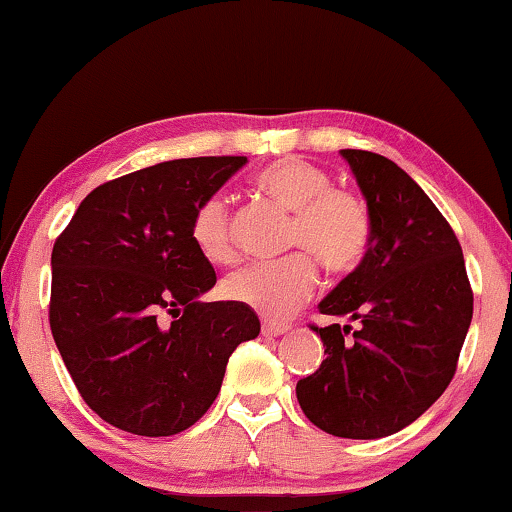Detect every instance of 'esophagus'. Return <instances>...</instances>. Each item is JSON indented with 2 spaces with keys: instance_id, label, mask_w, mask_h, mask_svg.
Segmentation results:
<instances>
[{
  "instance_id": "1",
  "label": "esophagus",
  "mask_w": 512,
  "mask_h": 512,
  "mask_svg": "<svg viewBox=\"0 0 512 512\" xmlns=\"http://www.w3.org/2000/svg\"><path fill=\"white\" fill-rule=\"evenodd\" d=\"M286 331H289V326L286 324H272V321H263V335H270V338L275 335L277 338V335H284Z\"/></svg>"
}]
</instances>
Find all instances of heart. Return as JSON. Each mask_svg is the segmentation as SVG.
<instances>
[{
    "label": "heart",
    "instance_id": "obj_1",
    "mask_svg": "<svg viewBox=\"0 0 512 512\" xmlns=\"http://www.w3.org/2000/svg\"><path fill=\"white\" fill-rule=\"evenodd\" d=\"M256 188L291 209L286 247L300 249L277 261H254L223 279V293L235 303L270 319H286L317 289L318 258L335 275H349L366 261L373 242L368 202L352 188L331 186L321 167L282 158L256 174ZM193 244L207 261L226 263L235 256L233 214L223 195H209L191 221Z\"/></svg>",
    "mask_w": 512,
    "mask_h": 512
}]
</instances>
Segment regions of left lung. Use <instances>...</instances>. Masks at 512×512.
<instances>
[{
	"instance_id": "8db88e82",
	"label": "left lung",
	"mask_w": 512,
	"mask_h": 512,
	"mask_svg": "<svg viewBox=\"0 0 512 512\" xmlns=\"http://www.w3.org/2000/svg\"><path fill=\"white\" fill-rule=\"evenodd\" d=\"M373 216L359 268L319 303L352 326H312L326 359L296 384L305 417L338 438H384L424 415L452 382L473 317L454 230L394 160L342 149Z\"/></svg>"
}]
</instances>
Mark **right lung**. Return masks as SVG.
I'll use <instances>...</instances> for the list:
<instances>
[{"label": "right lung", "instance_id": "add662e5", "mask_svg": "<svg viewBox=\"0 0 512 512\" xmlns=\"http://www.w3.org/2000/svg\"><path fill=\"white\" fill-rule=\"evenodd\" d=\"M244 163L181 158L111 179L53 244V340L83 401L116 429L186 431L219 396L230 354L261 331L247 305L200 303L216 272L191 237L200 202Z\"/></svg>", "mask_w": 512, "mask_h": 512}]
</instances>
